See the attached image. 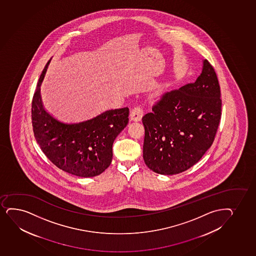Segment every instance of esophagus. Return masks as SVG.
<instances>
[{
	"label": "esophagus",
	"mask_w": 256,
	"mask_h": 256,
	"mask_svg": "<svg viewBox=\"0 0 256 256\" xmlns=\"http://www.w3.org/2000/svg\"><path fill=\"white\" fill-rule=\"evenodd\" d=\"M142 115H144V111H142V108L136 106L132 110L130 118V120L138 122V121L141 120Z\"/></svg>",
	"instance_id": "34e87169"
}]
</instances>
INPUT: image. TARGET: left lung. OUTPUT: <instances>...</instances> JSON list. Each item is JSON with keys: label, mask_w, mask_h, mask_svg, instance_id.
<instances>
[{"label": "left lung", "mask_w": 256, "mask_h": 256, "mask_svg": "<svg viewBox=\"0 0 256 256\" xmlns=\"http://www.w3.org/2000/svg\"><path fill=\"white\" fill-rule=\"evenodd\" d=\"M220 88L206 60L196 82L166 92L142 117L144 160L150 170L174 175L188 170L211 147L221 118Z\"/></svg>", "instance_id": "obj_1"}]
</instances>
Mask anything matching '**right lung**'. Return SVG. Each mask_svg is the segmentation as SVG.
<instances>
[{
    "mask_svg": "<svg viewBox=\"0 0 256 256\" xmlns=\"http://www.w3.org/2000/svg\"><path fill=\"white\" fill-rule=\"evenodd\" d=\"M39 78L32 106L33 132L45 156L68 174L92 178L102 174L112 159V144L129 122V108L112 109L80 123H65L44 108L42 82L50 65Z\"/></svg>",
    "mask_w": 256,
    "mask_h": 256,
    "instance_id": "1",
    "label": "right lung"
}]
</instances>
